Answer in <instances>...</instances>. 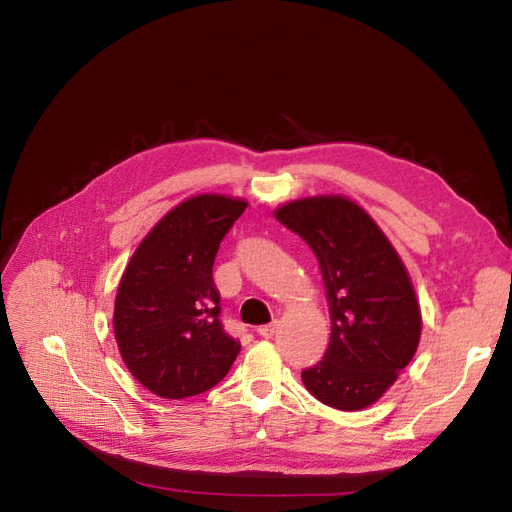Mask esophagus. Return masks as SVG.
Segmentation results:
<instances>
[{"mask_svg":"<svg viewBox=\"0 0 512 512\" xmlns=\"http://www.w3.org/2000/svg\"><path fill=\"white\" fill-rule=\"evenodd\" d=\"M275 331H277V320H273L271 324H262V327H258L256 329V333L260 335V337H273L275 335Z\"/></svg>","mask_w":512,"mask_h":512,"instance_id":"obj_1","label":"esophagus"}]
</instances>
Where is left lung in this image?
<instances>
[{"mask_svg": "<svg viewBox=\"0 0 512 512\" xmlns=\"http://www.w3.org/2000/svg\"><path fill=\"white\" fill-rule=\"evenodd\" d=\"M275 218L312 247L329 299V348L301 371L303 384L337 410L374 404L421 339V309L404 262L376 222L342 196L294 200Z\"/></svg>", "mask_w": 512, "mask_h": 512, "instance_id": "obj_1", "label": "left lung"}]
</instances>
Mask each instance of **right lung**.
<instances>
[{
	"instance_id": "right-lung-1",
	"label": "right lung",
	"mask_w": 512,
	"mask_h": 512,
	"mask_svg": "<svg viewBox=\"0 0 512 512\" xmlns=\"http://www.w3.org/2000/svg\"><path fill=\"white\" fill-rule=\"evenodd\" d=\"M245 207L215 194L185 200L138 245L121 277L113 318L121 359L158 397L205 393L237 359L241 344L220 320L213 262Z\"/></svg>"
}]
</instances>
